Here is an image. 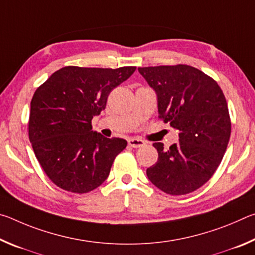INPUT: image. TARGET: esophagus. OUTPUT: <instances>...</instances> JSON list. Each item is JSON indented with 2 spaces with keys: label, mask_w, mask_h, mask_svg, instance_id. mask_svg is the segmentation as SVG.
I'll use <instances>...</instances> for the list:
<instances>
[{
  "label": "esophagus",
  "mask_w": 255,
  "mask_h": 255,
  "mask_svg": "<svg viewBox=\"0 0 255 255\" xmlns=\"http://www.w3.org/2000/svg\"><path fill=\"white\" fill-rule=\"evenodd\" d=\"M128 144L133 148H138V147H143L145 145V141L141 139H138V138H129Z\"/></svg>",
  "instance_id": "34e87169"
}]
</instances>
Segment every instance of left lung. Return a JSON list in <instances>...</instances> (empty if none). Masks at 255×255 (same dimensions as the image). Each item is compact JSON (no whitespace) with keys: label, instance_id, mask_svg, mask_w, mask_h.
Masks as SVG:
<instances>
[{"label":"left lung","instance_id":"obj_1","mask_svg":"<svg viewBox=\"0 0 255 255\" xmlns=\"http://www.w3.org/2000/svg\"><path fill=\"white\" fill-rule=\"evenodd\" d=\"M155 90L158 118L178 129L179 141L154 143L157 162L146 170L155 187L172 196L202 187L221 164L231 137L225 96L214 79L189 65L138 67Z\"/></svg>","mask_w":255,"mask_h":255}]
</instances>
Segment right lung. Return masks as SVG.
I'll return each instance as SVG.
<instances>
[{
    "mask_svg": "<svg viewBox=\"0 0 255 255\" xmlns=\"http://www.w3.org/2000/svg\"><path fill=\"white\" fill-rule=\"evenodd\" d=\"M135 70L66 66L36 90L30 103L29 139L42 170L58 188L86 193L107 180L127 141L93 131L92 119L106 109L112 90Z\"/></svg>",
    "mask_w": 255,
    "mask_h": 255,
    "instance_id": "obj_1",
    "label": "right lung"
}]
</instances>
